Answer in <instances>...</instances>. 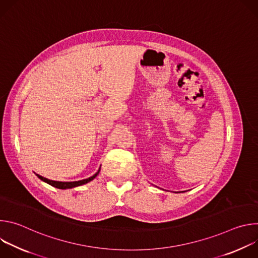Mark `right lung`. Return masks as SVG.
Returning <instances> with one entry per match:
<instances>
[{
    "mask_svg": "<svg viewBox=\"0 0 258 258\" xmlns=\"http://www.w3.org/2000/svg\"><path fill=\"white\" fill-rule=\"evenodd\" d=\"M101 168V167H100ZM100 168L99 170L92 176H90L89 178H85V179H82V180H78V181H57V180H51L49 178H46L40 174H36L38 175V177L40 179H42L43 181L49 183V185L57 188V189H62V190H65V189H71V188H75V187H79V186H82V185H85V183L93 180L100 172Z\"/></svg>",
    "mask_w": 258,
    "mask_h": 258,
    "instance_id": "obj_1",
    "label": "right lung"
}]
</instances>
